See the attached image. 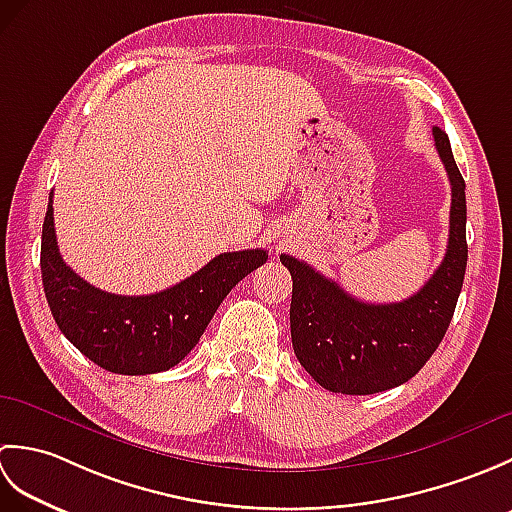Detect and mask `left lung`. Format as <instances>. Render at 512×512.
<instances>
[{"label":"left lung","instance_id":"8db88e82","mask_svg":"<svg viewBox=\"0 0 512 512\" xmlns=\"http://www.w3.org/2000/svg\"><path fill=\"white\" fill-rule=\"evenodd\" d=\"M433 138L451 182L449 244L416 295L398 303H365L306 262L279 257L292 275V347L303 369L334 394L367 396L407 383L449 330L469 257L466 195L449 136L433 127Z\"/></svg>","mask_w":512,"mask_h":512}]
</instances>
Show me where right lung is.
Wrapping results in <instances>:
<instances>
[{"label":"right lung","instance_id":"add662e5","mask_svg":"<svg viewBox=\"0 0 512 512\" xmlns=\"http://www.w3.org/2000/svg\"><path fill=\"white\" fill-rule=\"evenodd\" d=\"M262 248L222 253L156 295L123 297L88 284L65 266L54 235L52 195L41 233V279L54 321L76 350L114 374L145 376L178 365L224 297L262 266Z\"/></svg>","mask_w":512,"mask_h":512}]
</instances>
